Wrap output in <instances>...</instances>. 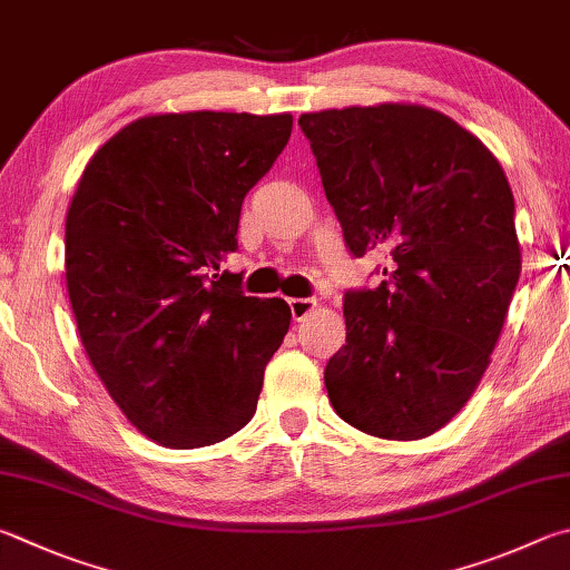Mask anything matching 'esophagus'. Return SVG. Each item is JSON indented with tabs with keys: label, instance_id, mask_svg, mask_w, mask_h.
Returning <instances> with one entry per match:
<instances>
[{
	"label": "esophagus",
	"instance_id": "obj_1",
	"mask_svg": "<svg viewBox=\"0 0 570 570\" xmlns=\"http://www.w3.org/2000/svg\"><path fill=\"white\" fill-rule=\"evenodd\" d=\"M287 305H291L293 321H303V317L315 311V301H311V297H293V301H287Z\"/></svg>",
	"mask_w": 570,
	"mask_h": 570
}]
</instances>
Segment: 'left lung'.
<instances>
[{"mask_svg":"<svg viewBox=\"0 0 570 570\" xmlns=\"http://www.w3.org/2000/svg\"><path fill=\"white\" fill-rule=\"evenodd\" d=\"M297 125L347 249L391 257L381 285L345 293L327 397L367 435H433L481 383L521 275L511 185L481 139L431 107L323 109Z\"/></svg>","mask_w":570,"mask_h":570,"instance_id":"obj_1","label":"left lung"}]
</instances>
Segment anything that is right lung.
<instances>
[{
  "label": "right lung",
  "mask_w": 570,
  "mask_h": 570,
  "mask_svg": "<svg viewBox=\"0 0 570 570\" xmlns=\"http://www.w3.org/2000/svg\"><path fill=\"white\" fill-rule=\"evenodd\" d=\"M291 132L293 115H149L79 177L65 233L77 331L119 411L159 445H213L255 415L291 307L245 295L219 265Z\"/></svg>",
  "instance_id": "1"
}]
</instances>
